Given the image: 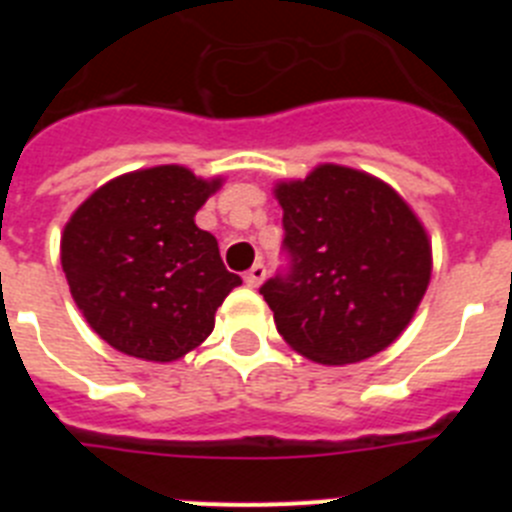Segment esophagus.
Returning <instances> with one entry per match:
<instances>
[{
	"instance_id": "esophagus-1",
	"label": "esophagus",
	"mask_w": 512,
	"mask_h": 512,
	"mask_svg": "<svg viewBox=\"0 0 512 512\" xmlns=\"http://www.w3.org/2000/svg\"><path fill=\"white\" fill-rule=\"evenodd\" d=\"M243 279H246L248 287H259V284L266 279V266L261 264V261H259V264H253L251 269L246 271V277H243Z\"/></svg>"
}]
</instances>
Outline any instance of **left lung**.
<instances>
[{
    "instance_id": "1",
    "label": "left lung",
    "mask_w": 512,
    "mask_h": 512,
    "mask_svg": "<svg viewBox=\"0 0 512 512\" xmlns=\"http://www.w3.org/2000/svg\"><path fill=\"white\" fill-rule=\"evenodd\" d=\"M287 266L261 284L279 336L318 364H356L400 336L431 279V246L400 194L318 166L277 187Z\"/></svg>"
}]
</instances>
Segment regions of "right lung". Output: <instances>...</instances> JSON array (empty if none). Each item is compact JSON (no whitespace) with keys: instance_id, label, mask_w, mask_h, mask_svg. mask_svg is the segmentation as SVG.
<instances>
[{"instance_id":"1","label":"right lung","mask_w":512,"mask_h":512,"mask_svg":"<svg viewBox=\"0 0 512 512\" xmlns=\"http://www.w3.org/2000/svg\"><path fill=\"white\" fill-rule=\"evenodd\" d=\"M220 179L156 166L99 187L63 228L71 297L99 338L122 354L174 361L215 328V310L241 277L215 235L194 225Z\"/></svg>"}]
</instances>
